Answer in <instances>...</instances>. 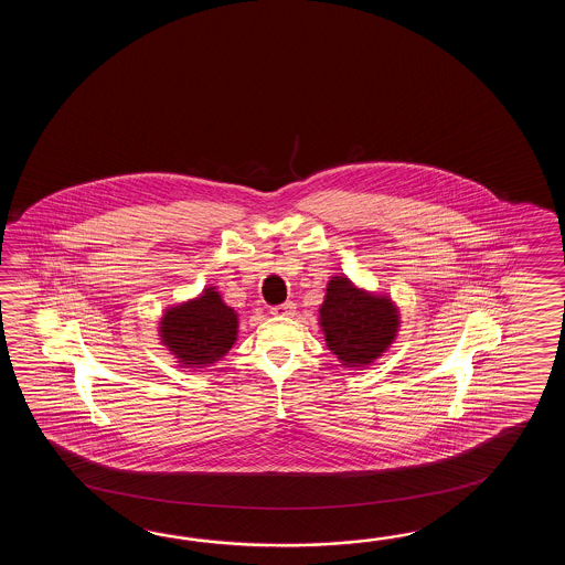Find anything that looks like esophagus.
Here are the masks:
<instances>
[{
    "mask_svg": "<svg viewBox=\"0 0 565 565\" xmlns=\"http://www.w3.org/2000/svg\"><path fill=\"white\" fill-rule=\"evenodd\" d=\"M295 309H297V307H295V302H292V300H287V302H282V305L273 307L270 312H273V315H280V317H287V315H292Z\"/></svg>",
    "mask_w": 565,
    "mask_h": 565,
    "instance_id": "esophagus-1",
    "label": "esophagus"
}]
</instances>
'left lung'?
I'll list each match as a JSON object with an SVG mask.
<instances>
[{
  "label": "left lung",
  "mask_w": 565,
  "mask_h": 565,
  "mask_svg": "<svg viewBox=\"0 0 565 565\" xmlns=\"http://www.w3.org/2000/svg\"><path fill=\"white\" fill-rule=\"evenodd\" d=\"M324 341L343 365H367L377 360L397 331V311L392 300L372 297L335 277L321 307Z\"/></svg>",
  "instance_id": "obj_1"
}]
</instances>
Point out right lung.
<instances>
[{
	"label": "right lung",
	"mask_w": 565,
	"mask_h": 565,
	"mask_svg": "<svg viewBox=\"0 0 565 565\" xmlns=\"http://www.w3.org/2000/svg\"><path fill=\"white\" fill-rule=\"evenodd\" d=\"M238 319L214 288L200 299L169 309L161 321V339L183 365H207L220 360L236 341Z\"/></svg>",
	"instance_id": "add662e5"
}]
</instances>
